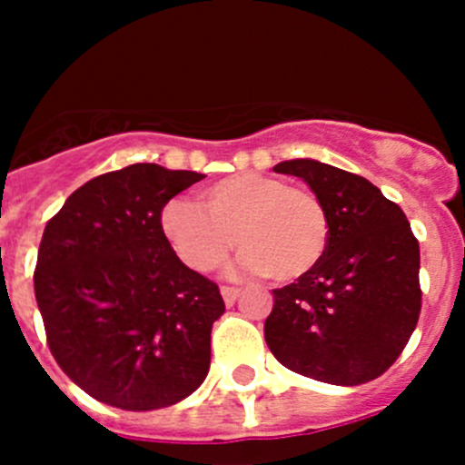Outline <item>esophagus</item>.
<instances>
[{
    "instance_id": "obj_1",
    "label": "esophagus",
    "mask_w": 465,
    "mask_h": 465,
    "mask_svg": "<svg viewBox=\"0 0 465 465\" xmlns=\"http://www.w3.org/2000/svg\"><path fill=\"white\" fill-rule=\"evenodd\" d=\"M220 294H223V299H224V303H227V306H233V303H236V299H238V294H241V290L229 288V285H223V288H220Z\"/></svg>"
}]
</instances>
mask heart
<instances>
[{"label":"heart","mask_w":465,"mask_h":465,"mask_svg":"<svg viewBox=\"0 0 465 465\" xmlns=\"http://www.w3.org/2000/svg\"><path fill=\"white\" fill-rule=\"evenodd\" d=\"M203 209L171 200L162 211L163 236L193 272H215L232 254L276 283H290L320 265L331 241L326 206L311 189L281 177L236 173L203 191Z\"/></svg>","instance_id":"obj_1"}]
</instances>
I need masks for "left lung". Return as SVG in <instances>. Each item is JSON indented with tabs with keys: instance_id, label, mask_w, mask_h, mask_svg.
Returning <instances> with one entry per match:
<instances>
[{
	"instance_id": "8db88e82",
	"label": "left lung",
	"mask_w": 465,
	"mask_h": 465,
	"mask_svg": "<svg viewBox=\"0 0 465 465\" xmlns=\"http://www.w3.org/2000/svg\"><path fill=\"white\" fill-rule=\"evenodd\" d=\"M274 171L311 186L331 218V241L311 274L272 290L267 346L290 371L320 382L376 380L420 315V252L407 215L369 180L315 159Z\"/></svg>"
}]
</instances>
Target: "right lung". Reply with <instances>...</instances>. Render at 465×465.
I'll return each mask as SVG.
<instances>
[{
	"label": "right lung",
	"mask_w": 465,
	"mask_h": 465,
	"mask_svg": "<svg viewBox=\"0 0 465 465\" xmlns=\"http://www.w3.org/2000/svg\"><path fill=\"white\" fill-rule=\"evenodd\" d=\"M203 177L133 163L89 180L46 223L33 274L46 344L105 405L162 410L209 373L211 326L224 302L162 229L168 200Z\"/></svg>",
	"instance_id": "obj_1"
}]
</instances>
